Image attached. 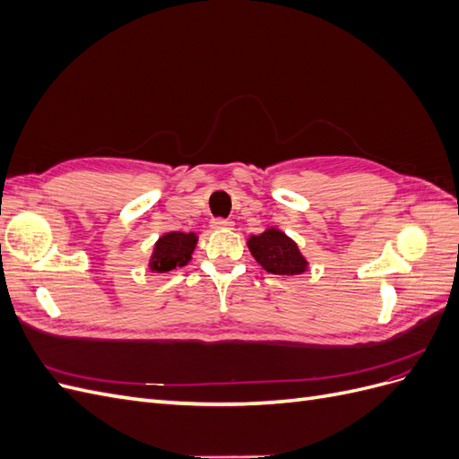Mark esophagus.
I'll list each match as a JSON object with an SVG mask.
<instances>
[{"label":"esophagus","mask_w":459,"mask_h":459,"mask_svg":"<svg viewBox=\"0 0 459 459\" xmlns=\"http://www.w3.org/2000/svg\"><path fill=\"white\" fill-rule=\"evenodd\" d=\"M211 228L212 230H231L233 228V221L226 220V218H214L211 221Z\"/></svg>","instance_id":"esophagus-1"}]
</instances>
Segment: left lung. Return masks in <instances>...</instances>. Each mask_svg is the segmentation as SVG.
I'll return each instance as SVG.
<instances>
[{"instance_id": "8db88e82", "label": "left lung", "mask_w": 459, "mask_h": 459, "mask_svg": "<svg viewBox=\"0 0 459 459\" xmlns=\"http://www.w3.org/2000/svg\"><path fill=\"white\" fill-rule=\"evenodd\" d=\"M247 245L255 260L270 273L299 275L308 268V260L299 251V245L277 228L251 235Z\"/></svg>"}]
</instances>
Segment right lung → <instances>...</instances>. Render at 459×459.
Instances as JSON below:
<instances>
[{"instance_id": "1", "label": "right lung", "mask_w": 459, "mask_h": 459, "mask_svg": "<svg viewBox=\"0 0 459 459\" xmlns=\"http://www.w3.org/2000/svg\"><path fill=\"white\" fill-rule=\"evenodd\" d=\"M197 239V233L193 231H170L160 235L149 258V270L157 273H166L170 270L186 266L191 260L193 251H195Z\"/></svg>"}]
</instances>
